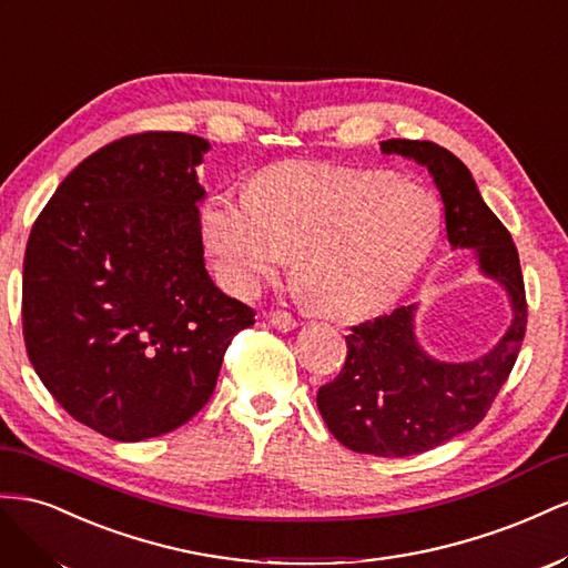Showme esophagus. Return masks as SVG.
Wrapping results in <instances>:
<instances>
[{
	"label": "esophagus",
	"mask_w": 568,
	"mask_h": 568,
	"mask_svg": "<svg viewBox=\"0 0 568 568\" xmlns=\"http://www.w3.org/2000/svg\"><path fill=\"white\" fill-rule=\"evenodd\" d=\"M266 318H268L271 326L278 328V331H293V328H297V318L290 314V312H283V310L271 312Z\"/></svg>",
	"instance_id": "obj_1"
}]
</instances>
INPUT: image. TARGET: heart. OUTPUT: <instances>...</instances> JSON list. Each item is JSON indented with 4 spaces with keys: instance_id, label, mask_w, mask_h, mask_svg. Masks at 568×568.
<instances>
[{
    "instance_id": "1",
    "label": "heart",
    "mask_w": 568,
    "mask_h": 568,
    "mask_svg": "<svg viewBox=\"0 0 568 568\" xmlns=\"http://www.w3.org/2000/svg\"><path fill=\"white\" fill-rule=\"evenodd\" d=\"M200 219L225 290L250 297L295 256L300 293L337 321L387 310L440 233V204L416 181L304 161L258 173L250 194L214 192Z\"/></svg>"
}]
</instances>
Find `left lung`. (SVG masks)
Here are the masks:
<instances>
[{
    "label": "left lung",
    "mask_w": 568,
    "mask_h": 568,
    "mask_svg": "<svg viewBox=\"0 0 568 568\" xmlns=\"http://www.w3.org/2000/svg\"><path fill=\"white\" fill-rule=\"evenodd\" d=\"M381 150L428 169L445 204L449 245L474 250L480 273L505 287L511 302L507 333L474 362H437L420 349L414 333L416 304L364 321L345 335V366L316 395L323 420L359 455L412 457L485 418L521 349L528 306L514 240L483 202L471 171L428 140H385Z\"/></svg>",
    "instance_id": "1"
}]
</instances>
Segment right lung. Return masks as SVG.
I'll return each mask as SVG.
<instances>
[{
	"label": "right lung",
	"mask_w": 568,
	"mask_h": 568,
	"mask_svg": "<svg viewBox=\"0 0 568 568\" xmlns=\"http://www.w3.org/2000/svg\"><path fill=\"white\" fill-rule=\"evenodd\" d=\"M187 133H138L63 178L23 258L28 359L75 420L119 443L175 430L212 397L254 310L204 268L197 166Z\"/></svg>",
	"instance_id": "right-lung-1"
}]
</instances>
